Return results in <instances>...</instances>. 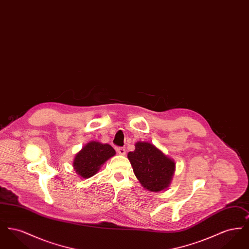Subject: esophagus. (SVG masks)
<instances>
[{"label":"esophagus","mask_w":249,"mask_h":249,"mask_svg":"<svg viewBox=\"0 0 249 249\" xmlns=\"http://www.w3.org/2000/svg\"><path fill=\"white\" fill-rule=\"evenodd\" d=\"M117 151H118V153H119V155H121V156H124V155L126 154V150H125L124 147H118V148H117Z\"/></svg>","instance_id":"34e87169"}]
</instances>
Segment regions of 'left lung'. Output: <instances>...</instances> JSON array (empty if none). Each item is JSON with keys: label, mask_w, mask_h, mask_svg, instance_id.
Returning a JSON list of instances; mask_svg holds the SVG:
<instances>
[{"label": "left lung", "mask_w": 249, "mask_h": 249, "mask_svg": "<svg viewBox=\"0 0 249 249\" xmlns=\"http://www.w3.org/2000/svg\"><path fill=\"white\" fill-rule=\"evenodd\" d=\"M128 159L135 177L144 189L159 192L169 187L176 170V163L154 144L136 142L135 150L129 152Z\"/></svg>", "instance_id": "left-lung-1"}]
</instances>
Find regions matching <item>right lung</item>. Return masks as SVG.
<instances>
[{"mask_svg":"<svg viewBox=\"0 0 249 249\" xmlns=\"http://www.w3.org/2000/svg\"><path fill=\"white\" fill-rule=\"evenodd\" d=\"M115 154L116 151L110 144L91 141L75 155L72 165L81 178H91L101 166Z\"/></svg>","mask_w":249,"mask_h":249,"instance_id":"1","label":"right lung"}]
</instances>
